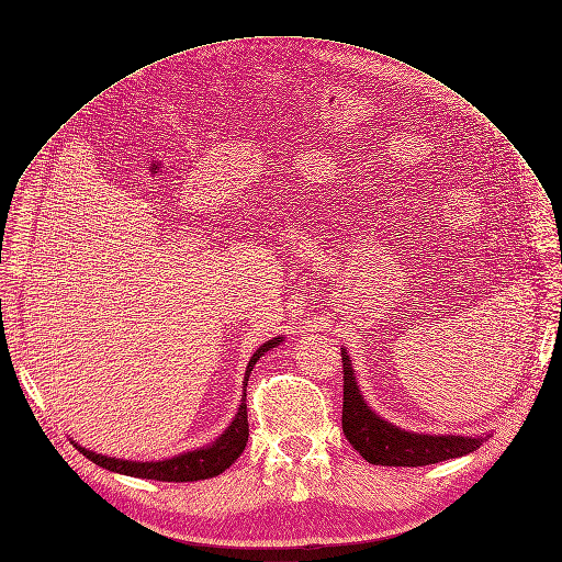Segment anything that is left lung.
Segmentation results:
<instances>
[{
	"instance_id": "1",
	"label": "left lung",
	"mask_w": 562,
	"mask_h": 562,
	"mask_svg": "<svg viewBox=\"0 0 562 562\" xmlns=\"http://www.w3.org/2000/svg\"><path fill=\"white\" fill-rule=\"evenodd\" d=\"M341 364H345L341 431L349 438L353 450L374 467H427V463L463 457L482 446V436L418 434L379 418L362 400L347 351H341Z\"/></svg>"
}]
</instances>
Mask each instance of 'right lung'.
Masks as SVG:
<instances>
[{"instance_id":"1","label":"right lung","mask_w":562,"mask_h":562,"mask_svg":"<svg viewBox=\"0 0 562 562\" xmlns=\"http://www.w3.org/2000/svg\"><path fill=\"white\" fill-rule=\"evenodd\" d=\"M282 341V337H273L263 341V345L252 353L248 368H246V379H243V390L248 385V379L255 370L257 360L266 353L276 349ZM248 443V404H246V393L240 397V406L236 411V416L232 425L215 438V441L206 448L190 450L183 454H177L172 459H162V461H131V459H114L105 457L99 452H91L82 446L76 443V448L91 459L99 467L121 473V475H131V477H146V480H160V482H198V480H209L221 475L227 471L232 463L240 457V452L246 450Z\"/></svg>"}]
</instances>
